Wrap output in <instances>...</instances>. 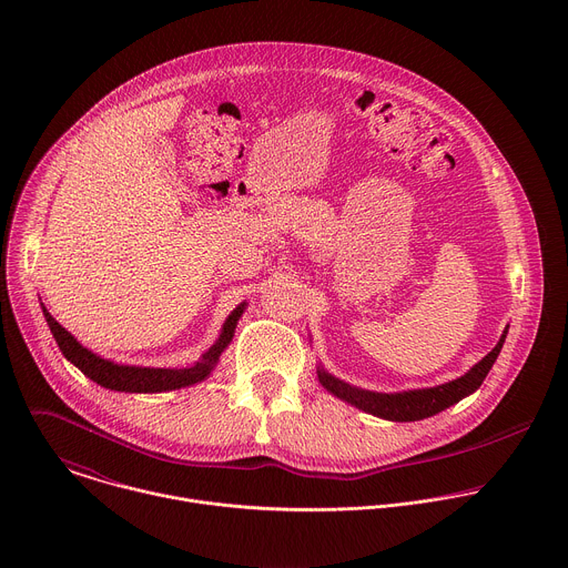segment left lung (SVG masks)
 <instances>
[{
	"label": "left lung",
	"mask_w": 568,
	"mask_h": 568,
	"mask_svg": "<svg viewBox=\"0 0 568 568\" xmlns=\"http://www.w3.org/2000/svg\"><path fill=\"white\" fill-rule=\"evenodd\" d=\"M506 335H508V328L504 331L499 344L478 364H474L465 375H460L458 379H452L447 384L432 386V388H416V390H404V393H375V390L351 386V384L333 377L323 368H318L316 373H318V382L323 384V388L346 399L348 404H353V407H357L366 414H373L377 418H384V420L414 423V420L436 416V414L445 412L447 407H452V404L467 397L469 393H474L483 384L485 375L490 373L493 364L497 362V357L504 348Z\"/></svg>",
	"instance_id": "obj_1"
}]
</instances>
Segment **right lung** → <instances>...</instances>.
<instances>
[{
  "label": "right lung",
  "mask_w": 568,
  "mask_h": 568,
  "mask_svg": "<svg viewBox=\"0 0 568 568\" xmlns=\"http://www.w3.org/2000/svg\"><path fill=\"white\" fill-rule=\"evenodd\" d=\"M44 318L51 328V335L58 344V348L62 351V355L75 366L80 368V373H85L90 379H94L97 384L110 388V390H123V393H161V390H175L182 386H191L197 384L202 379H206L211 375V371L215 368L222 351L231 344L237 318L240 314L245 312V303H240L224 321L222 333L217 337V342L202 355L200 362H195L189 368H148V366H125V364H114L110 359H103L99 355H94L92 351H88L85 346H80L71 333H67L60 323L47 312V307L42 305Z\"/></svg>",
  "instance_id": "obj_1"
}]
</instances>
